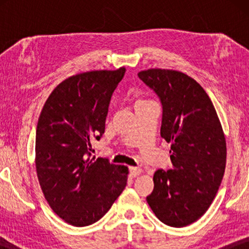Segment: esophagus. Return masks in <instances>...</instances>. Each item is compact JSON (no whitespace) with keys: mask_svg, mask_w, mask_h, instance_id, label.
Wrapping results in <instances>:
<instances>
[{"mask_svg":"<svg viewBox=\"0 0 249 249\" xmlns=\"http://www.w3.org/2000/svg\"><path fill=\"white\" fill-rule=\"evenodd\" d=\"M129 172H130V177H132V178H135V177H137V176L141 175L142 169L135 168V166H130V168H129Z\"/></svg>","mask_w":249,"mask_h":249,"instance_id":"obj_1","label":"esophagus"}]
</instances>
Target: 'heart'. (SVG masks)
<instances>
[{"instance_id":"1","label":"heart","mask_w":249,"mask_h":249,"mask_svg":"<svg viewBox=\"0 0 249 249\" xmlns=\"http://www.w3.org/2000/svg\"><path fill=\"white\" fill-rule=\"evenodd\" d=\"M142 101H138V102H137V103H142Z\"/></svg>"}]
</instances>
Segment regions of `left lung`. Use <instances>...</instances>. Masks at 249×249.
<instances>
[{"instance_id":"8db88e82","label":"left lung","mask_w":249,"mask_h":249,"mask_svg":"<svg viewBox=\"0 0 249 249\" xmlns=\"http://www.w3.org/2000/svg\"><path fill=\"white\" fill-rule=\"evenodd\" d=\"M162 104L161 137L171 144L172 169L154 173L148 205L166 226L192 224L206 212L226 170V138L216 111L202 86L175 70L138 72Z\"/></svg>"}]
</instances>
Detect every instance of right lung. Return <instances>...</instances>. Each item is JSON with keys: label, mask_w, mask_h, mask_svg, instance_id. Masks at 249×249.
<instances>
[{"label": "right lung", "mask_w": 249, "mask_h": 249, "mask_svg": "<svg viewBox=\"0 0 249 249\" xmlns=\"http://www.w3.org/2000/svg\"><path fill=\"white\" fill-rule=\"evenodd\" d=\"M125 69L76 74L62 81L44 104L36 129V171L51 209L74 227L103 217L127 185L128 168L91 158L112 94Z\"/></svg>", "instance_id": "add662e5"}]
</instances>
